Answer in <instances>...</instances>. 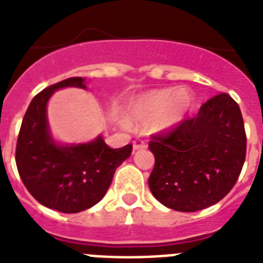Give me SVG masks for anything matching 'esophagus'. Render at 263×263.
<instances>
[{"label": "esophagus", "instance_id": "34e87169", "mask_svg": "<svg viewBox=\"0 0 263 263\" xmlns=\"http://www.w3.org/2000/svg\"><path fill=\"white\" fill-rule=\"evenodd\" d=\"M145 147V143L144 140H134V143H132V148H134V151H138V149H142Z\"/></svg>", "mask_w": 263, "mask_h": 263}]
</instances>
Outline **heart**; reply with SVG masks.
I'll return each instance as SVG.
<instances>
[{"instance_id": "heart-1", "label": "heart", "mask_w": 263, "mask_h": 263, "mask_svg": "<svg viewBox=\"0 0 263 263\" xmlns=\"http://www.w3.org/2000/svg\"><path fill=\"white\" fill-rule=\"evenodd\" d=\"M194 104L187 88H160L140 95L127 108L128 124L136 128L149 125L155 134H165L182 123Z\"/></svg>"}]
</instances>
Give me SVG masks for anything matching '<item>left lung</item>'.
<instances>
[{"instance_id": "left-lung-1", "label": "left lung", "mask_w": 263, "mask_h": 263, "mask_svg": "<svg viewBox=\"0 0 263 263\" xmlns=\"http://www.w3.org/2000/svg\"><path fill=\"white\" fill-rule=\"evenodd\" d=\"M148 145L155 156L148 186L159 202L183 213L213 206L233 189L246 158L239 105L227 93L217 95Z\"/></svg>"}]
</instances>
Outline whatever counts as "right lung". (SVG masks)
<instances>
[{"label":"right lung","instance_id":"right-lung-1","mask_svg":"<svg viewBox=\"0 0 263 263\" xmlns=\"http://www.w3.org/2000/svg\"><path fill=\"white\" fill-rule=\"evenodd\" d=\"M68 87L87 89L85 79L70 77L53 84L30 101L17 139L15 164L34 199L52 210L73 214L104 198L116 168L131 155L132 145L109 148L101 135L79 144L56 142L46 107L57 89Z\"/></svg>","mask_w":263,"mask_h":263}]
</instances>
